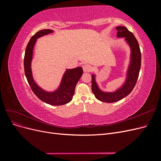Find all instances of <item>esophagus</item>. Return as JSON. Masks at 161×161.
Returning <instances> with one entry per match:
<instances>
[{
    "label": "esophagus",
    "instance_id": "esophagus-1",
    "mask_svg": "<svg viewBox=\"0 0 161 161\" xmlns=\"http://www.w3.org/2000/svg\"><path fill=\"white\" fill-rule=\"evenodd\" d=\"M92 70V68L89 64H85L83 66L84 72H91Z\"/></svg>",
    "mask_w": 161,
    "mask_h": 161
}]
</instances>
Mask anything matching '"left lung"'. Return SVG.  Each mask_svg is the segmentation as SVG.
Wrapping results in <instances>:
<instances>
[{"mask_svg":"<svg viewBox=\"0 0 161 161\" xmlns=\"http://www.w3.org/2000/svg\"><path fill=\"white\" fill-rule=\"evenodd\" d=\"M116 30H118L117 36L118 37H124L130 46L131 61L125 84L115 92H105L101 91L97 85L95 75H92V91L97 99L105 103H114L118 101L130 93L137 82L141 66L140 46L134 34L123 26L117 27Z\"/></svg>","mask_w":161,"mask_h":161,"instance_id":"1","label":"left lung"}]
</instances>
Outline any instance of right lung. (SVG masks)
<instances>
[{
  "mask_svg": "<svg viewBox=\"0 0 161 161\" xmlns=\"http://www.w3.org/2000/svg\"><path fill=\"white\" fill-rule=\"evenodd\" d=\"M53 31L51 30H42L37 32L30 39L26 47L24 56V70L29 85L31 90L39 99L45 103L52 105H64L72 100L75 94V87L83 73L81 67L73 69H67L62 79L61 84L56 91L48 92L42 89L34 81L31 69V62L33 56V50L37 39L47 35Z\"/></svg>",
  "mask_w": 161,
  "mask_h": 161,
  "instance_id": "obj_1",
  "label": "right lung"
}]
</instances>
